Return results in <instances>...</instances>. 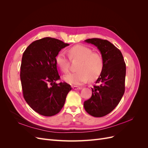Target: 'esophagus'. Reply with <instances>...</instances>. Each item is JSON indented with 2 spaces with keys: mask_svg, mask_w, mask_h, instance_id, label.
<instances>
[{
  "mask_svg": "<svg viewBox=\"0 0 148 148\" xmlns=\"http://www.w3.org/2000/svg\"><path fill=\"white\" fill-rule=\"evenodd\" d=\"M72 88H73V89H74V90H79V89H82V88L76 86H73Z\"/></svg>",
  "mask_w": 148,
  "mask_h": 148,
  "instance_id": "esophagus-1",
  "label": "esophagus"
}]
</instances>
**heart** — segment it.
I'll return each mask as SVG.
<instances>
[{
    "label": "heart",
    "mask_w": 148,
    "mask_h": 148,
    "mask_svg": "<svg viewBox=\"0 0 148 148\" xmlns=\"http://www.w3.org/2000/svg\"><path fill=\"white\" fill-rule=\"evenodd\" d=\"M69 57L71 60L79 62L77 67V72L67 75L64 79L71 84L79 85L89 79L94 82L98 78L104 69V61L99 53L93 52L88 47L76 45L69 49ZM56 63L64 73L68 72L70 67V59L63 51L57 53Z\"/></svg>",
    "instance_id": "1"
}]
</instances>
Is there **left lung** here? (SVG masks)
<instances>
[{
	"instance_id": "1",
	"label": "left lung",
	"mask_w": 148,
	"mask_h": 148,
	"mask_svg": "<svg viewBox=\"0 0 148 148\" xmlns=\"http://www.w3.org/2000/svg\"><path fill=\"white\" fill-rule=\"evenodd\" d=\"M99 49L104 61V69L92 89L90 99L84 102V109L93 117H101L111 112L125 92L126 65L122 52L107 40L99 38L84 41Z\"/></svg>"
}]
</instances>
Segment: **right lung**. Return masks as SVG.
<instances>
[{"instance_id": "obj_1", "label": "right lung", "mask_w": 148, "mask_h": 148, "mask_svg": "<svg viewBox=\"0 0 148 148\" xmlns=\"http://www.w3.org/2000/svg\"><path fill=\"white\" fill-rule=\"evenodd\" d=\"M68 46L60 40L47 37L33 42L23 52L20 67L23 97L40 115L51 117L59 113L71 89L65 82L56 83L60 76L56 57Z\"/></svg>"}]
</instances>
